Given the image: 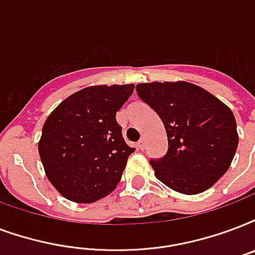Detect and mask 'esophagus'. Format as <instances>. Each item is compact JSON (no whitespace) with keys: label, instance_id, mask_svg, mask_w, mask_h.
<instances>
[{"label":"esophagus","instance_id":"obj_1","mask_svg":"<svg viewBox=\"0 0 255 255\" xmlns=\"http://www.w3.org/2000/svg\"><path fill=\"white\" fill-rule=\"evenodd\" d=\"M144 139H140V140L137 141V147H139V149H144Z\"/></svg>","mask_w":255,"mask_h":255}]
</instances>
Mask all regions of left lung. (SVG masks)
<instances>
[{
  "instance_id": "8db88e82",
  "label": "left lung",
  "mask_w": 255,
  "mask_h": 255,
  "mask_svg": "<svg viewBox=\"0 0 255 255\" xmlns=\"http://www.w3.org/2000/svg\"><path fill=\"white\" fill-rule=\"evenodd\" d=\"M136 91L166 128L168 151L163 158L149 160L155 176L186 195L203 192L217 183L238 147L230 108L187 81L141 83Z\"/></svg>"
}]
</instances>
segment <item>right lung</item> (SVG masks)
<instances>
[{"label":"right lung","instance_id":"right-lung-1","mask_svg":"<svg viewBox=\"0 0 255 255\" xmlns=\"http://www.w3.org/2000/svg\"><path fill=\"white\" fill-rule=\"evenodd\" d=\"M133 88V84L87 87L48 116L38 152L48 179L64 198L92 203L118 186L135 148L124 141L116 112Z\"/></svg>","mask_w":255,"mask_h":255}]
</instances>
